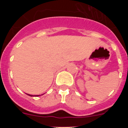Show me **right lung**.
<instances>
[{
	"mask_svg": "<svg viewBox=\"0 0 128 128\" xmlns=\"http://www.w3.org/2000/svg\"><path fill=\"white\" fill-rule=\"evenodd\" d=\"M28 95L29 96H32V95H29V94H28Z\"/></svg>",
	"mask_w": 128,
	"mask_h": 128,
	"instance_id": "1",
	"label": "right lung"
}]
</instances>
